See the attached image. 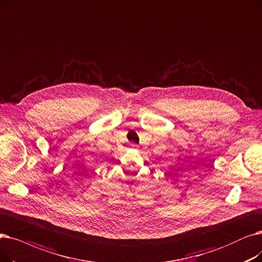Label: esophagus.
<instances>
[{"label": "esophagus", "instance_id": "obj_1", "mask_svg": "<svg viewBox=\"0 0 262 262\" xmlns=\"http://www.w3.org/2000/svg\"><path fill=\"white\" fill-rule=\"evenodd\" d=\"M130 148H131V149H138L139 147H138V145H134V144H131V145H130Z\"/></svg>", "mask_w": 262, "mask_h": 262}]
</instances>
